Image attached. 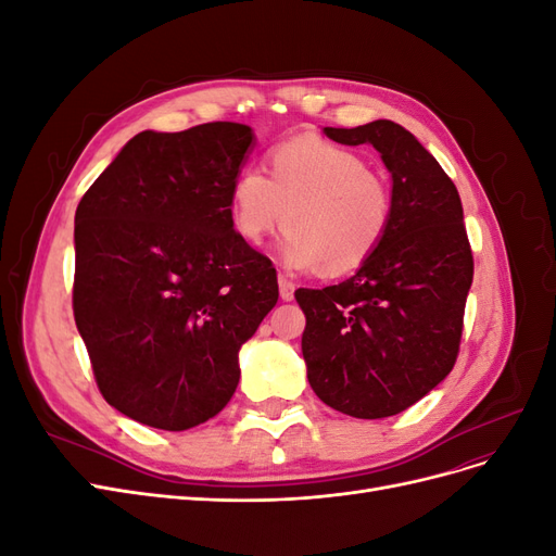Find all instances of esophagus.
I'll return each mask as SVG.
<instances>
[{
	"instance_id": "1",
	"label": "esophagus",
	"mask_w": 556,
	"mask_h": 556,
	"mask_svg": "<svg viewBox=\"0 0 556 556\" xmlns=\"http://www.w3.org/2000/svg\"><path fill=\"white\" fill-rule=\"evenodd\" d=\"M278 290L282 301H292L294 299V282L288 280L285 276H278Z\"/></svg>"
}]
</instances>
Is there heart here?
<instances>
[{
	"mask_svg": "<svg viewBox=\"0 0 556 556\" xmlns=\"http://www.w3.org/2000/svg\"><path fill=\"white\" fill-rule=\"evenodd\" d=\"M392 213L387 178L355 150L319 137L276 146L268 176L243 166L229 188L231 225L245 243L260 245L288 220L282 257L294 271H357L382 243Z\"/></svg>",
	"mask_w": 556,
	"mask_h": 556,
	"instance_id": "b5f03b06",
	"label": "heart"
}]
</instances>
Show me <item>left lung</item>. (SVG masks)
I'll list each match as a JSON object with an SVG mask.
<instances>
[{
	"instance_id": "1",
	"label": "left lung",
	"mask_w": 556,
	"mask_h": 556,
	"mask_svg": "<svg viewBox=\"0 0 556 556\" xmlns=\"http://www.w3.org/2000/svg\"><path fill=\"white\" fill-rule=\"evenodd\" d=\"M325 134L378 150L392 174L394 213L355 276L294 294L306 315L301 352L327 406L380 419L410 408L452 371L473 255L457 188L408 129L374 121Z\"/></svg>"
}]
</instances>
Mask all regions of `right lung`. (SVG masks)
Masks as SVG:
<instances>
[{"label": "right lung", "mask_w": 556, "mask_h": 556, "mask_svg": "<svg viewBox=\"0 0 556 556\" xmlns=\"http://www.w3.org/2000/svg\"><path fill=\"white\" fill-rule=\"evenodd\" d=\"M252 143L239 123L146 129L76 208V327L99 392L141 425L185 431L220 413L278 301L276 268L229 215Z\"/></svg>", "instance_id": "1"}]
</instances>
